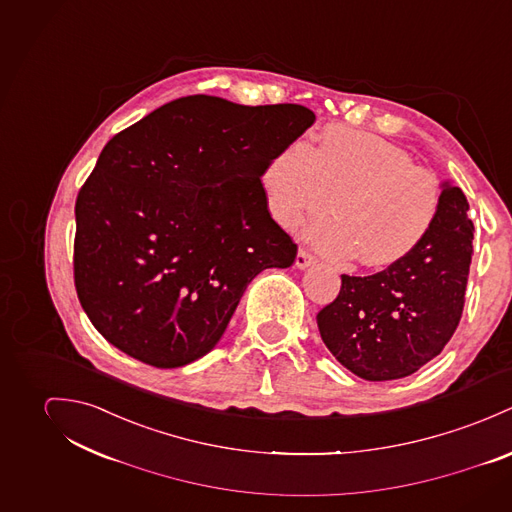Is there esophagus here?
<instances>
[{
  "label": "esophagus",
  "instance_id": "obj_1",
  "mask_svg": "<svg viewBox=\"0 0 512 512\" xmlns=\"http://www.w3.org/2000/svg\"><path fill=\"white\" fill-rule=\"evenodd\" d=\"M314 263H316V257H314L312 253H308L306 249H300L298 255H296V261H294L296 269H308V267H312Z\"/></svg>",
  "mask_w": 512,
  "mask_h": 512
}]
</instances>
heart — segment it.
<instances>
[{"label": "heart", "instance_id": "obj_1", "mask_svg": "<svg viewBox=\"0 0 512 512\" xmlns=\"http://www.w3.org/2000/svg\"><path fill=\"white\" fill-rule=\"evenodd\" d=\"M267 208L284 229L328 210L334 216L308 228L310 243L345 261L359 255L371 269L412 255L434 228L442 188L397 145L347 127L326 129L310 149L292 141L261 172Z\"/></svg>", "mask_w": 512, "mask_h": 512}]
</instances>
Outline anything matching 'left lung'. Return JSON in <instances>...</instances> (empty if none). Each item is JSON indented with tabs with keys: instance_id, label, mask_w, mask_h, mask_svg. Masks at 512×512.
Returning a JSON list of instances; mask_svg holds the SVG:
<instances>
[{
	"instance_id": "left-lung-1",
	"label": "left lung",
	"mask_w": 512,
	"mask_h": 512,
	"mask_svg": "<svg viewBox=\"0 0 512 512\" xmlns=\"http://www.w3.org/2000/svg\"><path fill=\"white\" fill-rule=\"evenodd\" d=\"M467 210L461 188L442 182L438 220L412 255L371 277L341 275L338 298L316 320L326 347L353 375L408 377L452 340L473 253Z\"/></svg>"
}]
</instances>
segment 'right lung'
<instances>
[{
    "label": "right lung",
    "mask_w": 512,
    "mask_h": 512,
    "mask_svg": "<svg viewBox=\"0 0 512 512\" xmlns=\"http://www.w3.org/2000/svg\"><path fill=\"white\" fill-rule=\"evenodd\" d=\"M314 121L296 104L198 94L110 139L74 210V284L94 328L161 369L212 351L247 284L294 263L261 172Z\"/></svg>",
    "instance_id": "add662e5"
}]
</instances>
